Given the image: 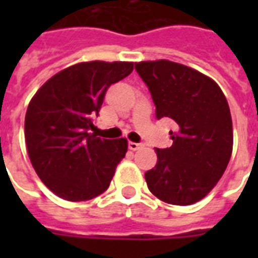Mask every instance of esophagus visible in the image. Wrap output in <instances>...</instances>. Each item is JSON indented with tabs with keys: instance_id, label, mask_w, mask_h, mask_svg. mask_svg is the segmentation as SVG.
I'll list each match as a JSON object with an SVG mask.
<instances>
[{
	"instance_id": "1",
	"label": "esophagus",
	"mask_w": 258,
	"mask_h": 258,
	"mask_svg": "<svg viewBox=\"0 0 258 258\" xmlns=\"http://www.w3.org/2000/svg\"><path fill=\"white\" fill-rule=\"evenodd\" d=\"M141 146L144 145H142V144H138V142H131V141L128 142V149H131V151H137V149H140Z\"/></svg>"
}]
</instances>
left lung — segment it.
I'll use <instances>...</instances> for the list:
<instances>
[{
	"label": "left lung",
	"mask_w": 258,
	"mask_h": 258,
	"mask_svg": "<svg viewBox=\"0 0 258 258\" xmlns=\"http://www.w3.org/2000/svg\"><path fill=\"white\" fill-rule=\"evenodd\" d=\"M135 70L149 88L156 117L177 123L173 145L156 149V166L145 173L148 188L170 205H194L216 186L231 159L227 98L216 81L184 64L162 59L135 63Z\"/></svg>",
	"instance_id": "left-lung-1"
}]
</instances>
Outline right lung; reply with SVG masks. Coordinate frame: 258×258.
<instances>
[{"instance_id": "right-lung-1", "label": "right lung", "mask_w": 258, "mask_h": 258, "mask_svg": "<svg viewBox=\"0 0 258 258\" xmlns=\"http://www.w3.org/2000/svg\"><path fill=\"white\" fill-rule=\"evenodd\" d=\"M133 62H83L48 80L29 103L25 138L44 184L70 202L94 199L109 188L127 140H105L95 128L107 88L127 77Z\"/></svg>"}]
</instances>
